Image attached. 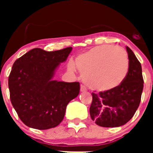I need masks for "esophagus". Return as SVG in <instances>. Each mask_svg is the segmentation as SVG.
Instances as JSON below:
<instances>
[{
  "mask_svg": "<svg viewBox=\"0 0 153 153\" xmlns=\"http://www.w3.org/2000/svg\"><path fill=\"white\" fill-rule=\"evenodd\" d=\"M87 90L86 87L85 86H83V85H81L80 86V91L81 92H86Z\"/></svg>",
  "mask_w": 153,
  "mask_h": 153,
  "instance_id": "1",
  "label": "esophagus"
}]
</instances>
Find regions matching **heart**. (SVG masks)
I'll list each match as a JSON object with an SVG mask.
<instances>
[{"label": "heart", "instance_id": "heart-1", "mask_svg": "<svg viewBox=\"0 0 153 153\" xmlns=\"http://www.w3.org/2000/svg\"><path fill=\"white\" fill-rule=\"evenodd\" d=\"M75 65L90 89L105 92L118 87L125 80L129 69L126 51L120 47L100 45L76 56ZM68 68L75 67L70 63Z\"/></svg>", "mask_w": 153, "mask_h": 153}]
</instances>
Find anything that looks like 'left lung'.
Masks as SVG:
<instances>
[{
    "mask_svg": "<svg viewBox=\"0 0 153 153\" xmlns=\"http://www.w3.org/2000/svg\"><path fill=\"white\" fill-rule=\"evenodd\" d=\"M126 48L129 69L125 80L113 90L92 93L90 117L100 126L119 127L125 125L134 116L140 106L144 83L141 63L129 47Z\"/></svg>",
    "mask_w": 153,
    "mask_h": 153,
    "instance_id": "1",
    "label": "left lung"
}]
</instances>
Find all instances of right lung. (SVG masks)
<instances>
[{
    "label": "right lung",
    "instance_id": "right-lung-1",
    "mask_svg": "<svg viewBox=\"0 0 153 153\" xmlns=\"http://www.w3.org/2000/svg\"><path fill=\"white\" fill-rule=\"evenodd\" d=\"M72 47L56 51L30 50L18 58L8 78L10 98L19 118L30 128L48 129L63 121L67 104L79 93L78 82L53 80Z\"/></svg>",
    "mask_w": 153,
    "mask_h": 153
}]
</instances>
